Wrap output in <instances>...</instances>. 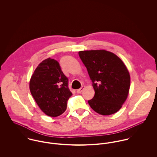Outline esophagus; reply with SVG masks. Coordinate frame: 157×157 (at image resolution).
Instances as JSON below:
<instances>
[{"instance_id":"1","label":"esophagus","mask_w":157,"mask_h":157,"mask_svg":"<svg viewBox=\"0 0 157 157\" xmlns=\"http://www.w3.org/2000/svg\"><path fill=\"white\" fill-rule=\"evenodd\" d=\"M84 88H85V86H82L80 89H78V90H77V93H78V94H80V93H81L83 90H84Z\"/></svg>"}]
</instances>
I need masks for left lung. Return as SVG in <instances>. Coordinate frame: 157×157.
<instances>
[{"label":"left lung","instance_id":"obj_1","mask_svg":"<svg viewBox=\"0 0 157 157\" xmlns=\"http://www.w3.org/2000/svg\"><path fill=\"white\" fill-rule=\"evenodd\" d=\"M86 67L95 95L88 100L90 108L99 114L111 115L120 110L130 88L129 71L115 54L105 50L79 51Z\"/></svg>","mask_w":157,"mask_h":157}]
</instances>
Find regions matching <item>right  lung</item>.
<instances>
[{"label":"right lung","mask_w":157,"mask_h":157,"mask_svg":"<svg viewBox=\"0 0 157 157\" xmlns=\"http://www.w3.org/2000/svg\"><path fill=\"white\" fill-rule=\"evenodd\" d=\"M29 89L37 105L48 116L57 117L65 112L72 95L68 88V78L59 63L51 58L42 61L35 69Z\"/></svg>","instance_id":"obj_1"}]
</instances>
